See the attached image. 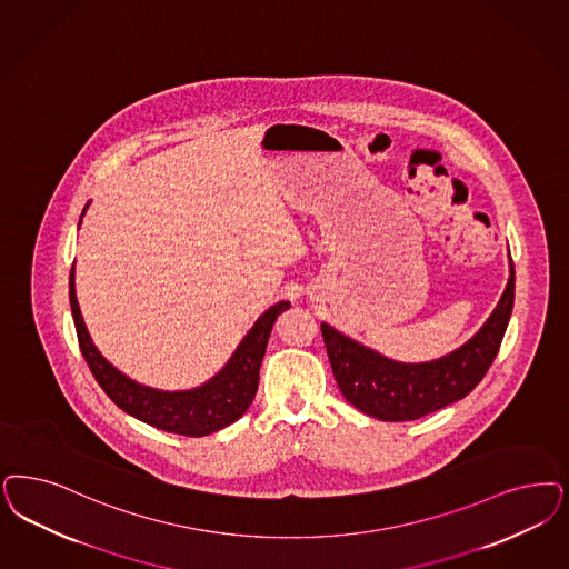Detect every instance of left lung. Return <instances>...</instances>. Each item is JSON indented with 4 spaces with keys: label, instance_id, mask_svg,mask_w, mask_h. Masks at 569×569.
<instances>
[{
    "label": "left lung",
    "instance_id": "left-lung-1",
    "mask_svg": "<svg viewBox=\"0 0 569 569\" xmlns=\"http://www.w3.org/2000/svg\"><path fill=\"white\" fill-rule=\"evenodd\" d=\"M515 302V267L486 323L465 345L429 361H397L321 321L333 378L345 399L372 418L406 422L467 397L490 370Z\"/></svg>",
    "mask_w": 569,
    "mask_h": 569
}]
</instances>
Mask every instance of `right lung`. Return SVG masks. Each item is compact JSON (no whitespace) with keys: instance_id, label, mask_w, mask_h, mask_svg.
Wrapping results in <instances>:
<instances>
[{"instance_id":"add662e5","label":"right lung","mask_w":569,"mask_h":569,"mask_svg":"<svg viewBox=\"0 0 569 569\" xmlns=\"http://www.w3.org/2000/svg\"><path fill=\"white\" fill-rule=\"evenodd\" d=\"M86 203L79 224L88 210ZM69 302L78 330L79 349L94 373L97 382L107 392L113 403L123 412L134 416L140 422H147L161 431L177 432L187 437H203L233 425L241 418L258 391L260 363L267 351V342L273 330L274 319L290 307L288 300L271 305L254 321V326L241 338L229 361L218 372L193 389L163 391L149 385H142L128 373L121 372L107 357H102L92 336L88 332L83 317L79 311L76 295V267L69 274Z\"/></svg>"}]
</instances>
